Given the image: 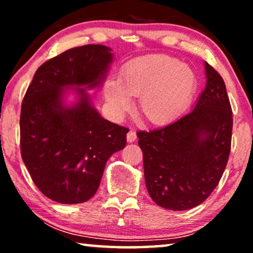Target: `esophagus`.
<instances>
[{
    "label": "esophagus",
    "instance_id": "esophagus-1",
    "mask_svg": "<svg viewBox=\"0 0 253 253\" xmlns=\"http://www.w3.org/2000/svg\"><path fill=\"white\" fill-rule=\"evenodd\" d=\"M137 139V134H136V132H134L133 130H130L129 132H127V134H126V140L129 141V143H133L134 140Z\"/></svg>",
    "mask_w": 253,
    "mask_h": 253
}]
</instances>
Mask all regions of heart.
<instances>
[{"label": "heart", "instance_id": "1", "mask_svg": "<svg viewBox=\"0 0 253 253\" xmlns=\"http://www.w3.org/2000/svg\"><path fill=\"white\" fill-rule=\"evenodd\" d=\"M197 76L191 67L168 55H151L131 61L120 79H109L105 95L116 114L132 106L140 96V112L153 124H165L177 117L191 101Z\"/></svg>", "mask_w": 253, "mask_h": 253}]
</instances>
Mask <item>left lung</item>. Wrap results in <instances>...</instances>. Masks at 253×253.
Instances as JSON below:
<instances>
[{
  "mask_svg": "<svg viewBox=\"0 0 253 253\" xmlns=\"http://www.w3.org/2000/svg\"><path fill=\"white\" fill-rule=\"evenodd\" d=\"M204 68L206 85L192 112L137 133L148 195L167 210H190L209 198L229 158L233 113L226 85L209 63Z\"/></svg>",
  "mask_w": 253,
  "mask_h": 253,
  "instance_id": "left-lung-1",
  "label": "left lung"
}]
</instances>
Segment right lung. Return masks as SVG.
Segmentation results:
<instances>
[{
    "label": "right lung",
    "mask_w": 253,
    "mask_h": 253,
    "mask_svg": "<svg viewBox=\"0 0 253 253\" xmlns=\"http://www.w3.org/2000/svg\"><path fill=\"white\" fill-rule=\"evenodd\" d=\"M113 61L112 48L103 44L72 48L44 62L24 96L23 161L34 184L54 202L91 199L108 159L126 147L129 130L103 119L87 92L101 87Z\"/></svg>",
    "instance_id": "add662e5"
}]
</instances>
